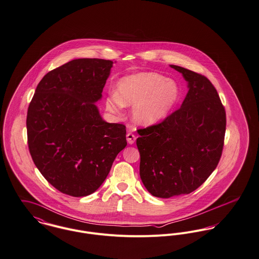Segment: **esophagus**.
I'll list each match as a JSON object with an SVG mask.
<instances>
[{"mask_svg": "<svg viewBox=\"0 0 259 259\" xmlns=\"http://www.w3.org/2000/svg\"><path fill=\"white\" fill-rule=\"evenodd\" d=\"M126 139H127L128 143L132 145V144L135 143V141H136V136L134 134H132V133H128L126 135Z\"/></svg>", "mask_w": 259, "mask_h": 259, "instance_id": "1", "label": "esophagus"}]
</instances>
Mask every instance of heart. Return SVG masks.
I'll use <instances>...</instances> for the list:
<instances>
[{
	"mask_svg": "<svg viewBox=\"0 0 259 259\" xmlns=\"http://www.w3.org/2000/svg\"><path fill=\"white\" fill-rule=\"evenodd\" d=\"M179 87L172 79L155 72H140L121 78L116 94L106 99V107L119 112L123 105L134 106L133 118L149 126L163 120L179 99Z\"/></svg>",
	"mask_w": 259,
	"mask_h": 259,
	"instance_id": "heart-1",
	"label": "heart"
}]
</instances>
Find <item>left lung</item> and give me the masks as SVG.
Returning <instances> with one entry per match:
<instances>
[{
	"label": "left lung",
	"mask_w": 259,
	"mask_h": 259,
	"mask_svg": "<svg viewBox=\"0 0 259 259\" xmlns=\"http://www.w3.org/2000/svg\"><path fill=\"white\" fill-rule=\"evenodd\" d=\"M188 81L181 107L161 123L138 129L140 177L148 192L168 199L194 192L222 157L227 117L217 89L204 76L171 65Z\"/></svg>",
	"instance_id": "left-lung-1"
}]
</instances>
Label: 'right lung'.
I'll return each mask as SVG.
<instances>
[{"label": "right lung", "mask_w": 259, "mask_h": 259, "mask_svg": "<svg viewBox=\"0 0 259 259\" xmlns=\"http://www.w3.org/2000/svg\"><path fill=\"white\" fill-rule=\"evenodd\" d=\"M113 61L73 59L48 72L37 84L27 115L31 159L62 194L85 197L105 181L126 145V127L107 123L94 104Z\"/></svg>", "instance_id": "obj_1"}]
</instances>
